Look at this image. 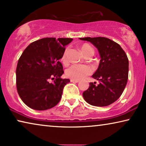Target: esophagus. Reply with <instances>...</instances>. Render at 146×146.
I'll use <instances>...</instances> for the list:
<instances>
[{
	"label": "esophagus",
	"instance_id": "34e87169",
	"mask_svg": "<svg viewBox=\"0 0 146 146\" xmlns=\"http://www.w3.org/2000/svg\"><path fill=\"white\" fill-rule=\"evenodd\" d=\"M70 82H74V83H78V82H79V80H76L70 79Z\"/></svg>",
	"mask_w": 146,
	"mask_h": 146
}]
</instances>
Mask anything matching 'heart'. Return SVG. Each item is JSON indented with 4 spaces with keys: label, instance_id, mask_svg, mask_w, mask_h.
I'll list each match as a JSON object with an SVG mask.
<instances>
[{
    "label": "heart",
    "instance_id": "obj_1",
    "mask_svg": "<svg viewBox=\"0 0 146 146\" xmlns=\"http://www.w3.org/2000/svg\"><path fill=\"white\" fill-rule=\"evenodd\" d=\"M80 49L82 52L85 57L92 56L94 51L91 46L88 44L84 43L80 46ZM67 53L68 48H66L64 50L61 56V61L63 63H66L67 62ZM92 73V69L90 66L87 65L82 64H73L70 66L66 70V76L70 78L76 80H80L84 78L87 76L90 75Z\"/></svg>",
    "mask_w": 146,
    "mask_h": 146
}]
</instances>
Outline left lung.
Wrapping results in <instances>:
<instances>
[{
  "label": "left lung",
  "mask_w": 146,
  "mask_h": 146,
  "mask_svg": "<svg viewBox=\"0 0 146 146\" xmlns=\"http://www.w3.org/2000/svg\"><path fill=\"white\" fill-rule=\"evenodd\" d=\"M95 46L100 55V62L92 77L100 81L90 83L83 97L90 104L107 106L121 96L128 79L129 62L124 50L115 42L105 37L80 38Z\"/></svg>",
  "instance_id": "1"
}]
</instances>
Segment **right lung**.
<instances>
[{
	"label": "right lung",
	"instance_id": "right-lung-1",
	"mask_svg": "<svg viewBox=\"0 0 146 146\" xmlns=\"http://www.w3.org/2000/svg\"><path fill=\"white\" fill-rule=\"evenodd\" d=\"M69 38H44L28 46L18 61L16 70L17 92L26 105L36 110L54 107L60 100L69 79L64 73L61 58ZM50 79L54 80L50 83Z\"/></svg>",
	"mask_w": 146,
	"mask_h": 146
}]
</instances>
